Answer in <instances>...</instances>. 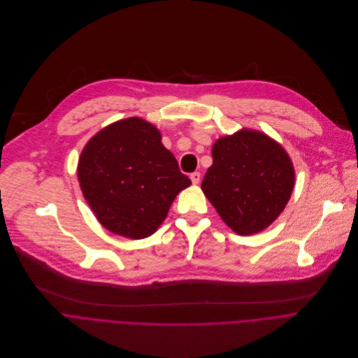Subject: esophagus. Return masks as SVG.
<instances>
[{
    "label": "esophagus",
    "instance_id": "obj_1",
    "mask_svg": "<svg viewBox=\"0 0 358 358\" xmlns=\"http://www.w3.org/2000/svg\"><path fill=\"white\" fill-rule=\"evenodd\" d=\"M200 172H193V173H190V180H192V183L193 185H197L199 182H200Z\"/></svg>",
    "mask_w": 358,
    "mask_h": 358
}]
</instances>
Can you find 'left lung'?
<instances>
[{
    "instance_id": "1",
    "label": "left lung",
    "mask_w": 358,
    "mask_h": 358,
    "mask_svg": "<svg viewBox=\"0 0 358 358\" xmlns=\"http://www.w3.org/2000/svg\"><path fill=\"white\" fill-rule=\"evenodd\" d=\"M211 155L201 189L224 223L243 236L266 229L294 190L288 154L269 136L244 129L216 141Z\"/></svg>"
}]
</instances>
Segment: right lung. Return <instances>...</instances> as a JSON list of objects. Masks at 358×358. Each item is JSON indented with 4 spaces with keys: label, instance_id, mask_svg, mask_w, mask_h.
<instances>
[{
    "label": "right lung",
    "instance_id": "right-lung-1",
    "mask_svg": "<svg viewBox=\"0 0 358 358\" xmlns=\"http://www.w3.org/2000/svg\"><path fill=\"white\" fill-rule=\"evenodd\" d=\"M78 176L99 222L127 238H145L192 182L161 142L159 131L132 117L108 125L85 147Z\"/></svg>",
    "mask_w": 358,
    "mask_h": 358
}]
</instances>
